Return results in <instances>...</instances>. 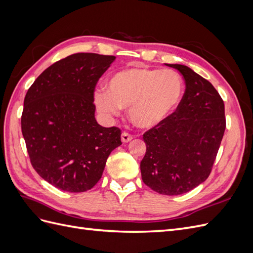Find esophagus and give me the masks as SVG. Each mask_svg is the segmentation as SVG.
<instances>
[{
  "mask_svg": "<svg viewBox=\"0 0 253 253\" xmlns=\"http://www.w3.org/2000/svg\"><path fill=\"white\" fill-rule=\"evenodd\" d=\"M133 139V137L129 135V134H127V133H122L121 134V141L124 142V143H126V142H129Z\"/></svg>",
  "mask_w": 253,
  "mask_h": 253,
  "instance_id": "1",
  "label": "esophagus"
}]
</instances>
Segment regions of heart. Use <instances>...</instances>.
Listing matches in <instances>:
<instances>
[{
	"mask_svg": "<svg viewBox=\"0 0 253 253\" xmlns=\"http://www.w3.org/2000/svg\"><path fill=\"white\" fill-rule=\"evenodd\" d=\"M183 81L172 70L129 67L115 73L108 90L96 89V108L106 116H116L128 108V119L141 129L163 125L177 109L183 95Z\"/></svg>",
	"mask_w": 253,
	"mask_h": 253,
	"instance_id": "b5f03b06",
	"label": "heart"
}]
</instances>
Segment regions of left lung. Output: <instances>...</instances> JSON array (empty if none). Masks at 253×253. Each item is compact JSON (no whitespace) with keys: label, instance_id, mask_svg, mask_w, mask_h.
Segmentation results:
<instances>
[{"label":"left lung","instance_id":"obj_1","mask_svg":"<svg viewBox=\"0 0 253 253\" xmlns=\"http://www.w3.org/2000/svg\"><path fill=\"white\" fill-rule=\"evenodd\" d=\"M177 70L186 90L176 111L143 135V182L164 195H180L204 182L211 172L226 128L225 105L212 84L182 64Z\"/></svg>","mask_w":253,"mask_h":253}]
</instances>
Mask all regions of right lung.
I'll list each match as a JSON object with an SVG mask.
<instances>
[{
	"label": "right lung",
	"mask_w": 253,
	"mask_h": 253,
	"mask_svg": "<svg viewBox=\"0 0 253 253\" xmlns=\"http://www.w3.org/2000/svg\"><path fill=\"white\" fill-rule=\"evenodd\" d=\"M116 57L78 52L47 67L24 99L22 134L34 169L50 185L85 192L121 144L118 127L95 118L96 83Z\"/></svg>",
	"instance_id": "right-lung-1"
}]
</instances>
